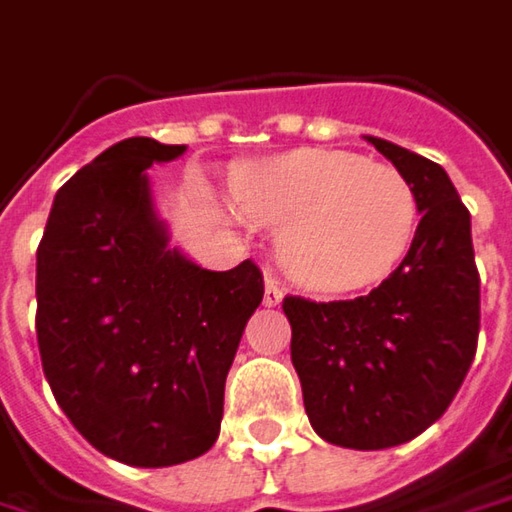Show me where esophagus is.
I'll return each mask as SVG.
<instances>
[{
  "label": "esophagus",
  "instance_id": "esophagus-1",
  "mask_svg": "<svg viewBox=\"0 0 512 512\" xmlns=\"http://www.w3.org/2000/svg\"><path fill=\"white\" fill-rule=\"evenodd\" d=\"M280 300H283V286L269 275L263 286V306H280Z\"/></svg>",
  "mask_w": 512,
  "mask_h": 512
}]
</instances>
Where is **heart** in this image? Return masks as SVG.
<instances>
[{
    "instance_id": "heart-1",
    "label": "heart",
    "mask_w": 512,
    "mask_h": 512,
    "mask_svg": "<svg viewBox=\"0 0 512 512\" xmlns=\"http://www.w3.org/2000/svg\"><path fill=\"white\" fill-rule=\"evenodd\" d=\"M229 191L249 220L280 229L278 260L289 280L321 295L387 278L418 226L410 180L355 151L295 148L243 163Z\"/></svg>"
}]
</instances>
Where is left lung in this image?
Here are the masks:
<instances>
[{"instance_id":"8db88e82","label":"left lung","mask_w":512,"mask_h":512,"mask_svg":"<svg viewBox=\"0 0 512 512\" xmlns=\"http://www.w3.org/2000/svg\"><path fill=\"white\" fill-rule=\"evenodd\" d=\"M367 143L415 191L410 252L364 298H286L283 312L312 430L349 450H387L424 433L456 398L476 355L478 269L470 212L447 171L381 137Z\"/></svg>"}]
</instances>
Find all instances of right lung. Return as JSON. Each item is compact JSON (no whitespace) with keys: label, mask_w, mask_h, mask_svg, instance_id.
I'll list each match as a JSON object with an SVG mask.
<instances>
[{"label":"right lung","mask_w":512,"mask_h":512,"mask_svg":"<svg viewBox=\"0 0 512 512\" xmlns=\"http://www.w3.org/2000/svg\"><path fill=\"white\" fill-rule=\"evenodd\" d=\"M186 145L128 137L56 191L36 249V341L56 404L100 453L171 467L212 450L243 329L263 300L168 246L148 168Z\"/></svg>","instance_id":"add662e5"}]
</instances>
